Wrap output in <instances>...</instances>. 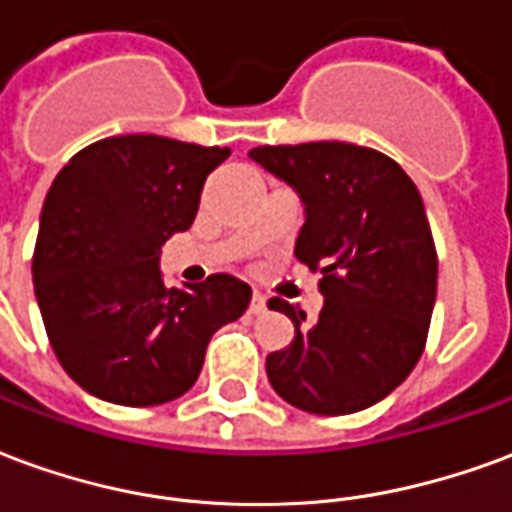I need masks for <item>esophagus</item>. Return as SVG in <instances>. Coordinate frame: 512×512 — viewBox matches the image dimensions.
<instances>
[{
  "mask_svg": "<svg viewBox=\"0 0 512 512\" xmlns=\"http://www.w3.org/2000/svg\"><path fill=\"white\" fill-rule=\"evenodd\" d=\"M263 310H266V296H263L260 290H255V293H252V301H249V312H252V315H260Z\"/></svg>",
  "mask_w": 512,
  "mask_h": 512,
  "instance_id": "34e87169",
  "label": "esophagus"
}]
</instances>
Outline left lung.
I'll use <instances>...</instances> for the list:
<instances>
[{
	"mask_svg": "<svg viewBox=\"0 0 512 512\" xmlns=\"http://www.w3.org/2000/svg\"><path fill=\"white\" fill-rule=\"evenodd\" d=\"M249 158L299 191L307 222L296 257L321 271L312 326L285 299L296 337L266 373L290 406L337 417L384 400L425 351L439 257L414 180L373 147L348 142L263 145Z\"/></svg>",
	"mask_w": 512,
	"mask_h": 512,
	"instance_id": "1",
	"label": "left lung"
}]
</instances>
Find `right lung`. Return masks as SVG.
Listing matches in <instances>:
<instances>
[{
  "mask_svg": "<svg viewBox=\"0 0 512 512\" xmlns=\"http://www.w3.org/2000/svg\"><path fill=\"white\" fill-rule=\"evenodd\" d=\"M227 156L156 134L109 136L51 183L32 282L62 370L90 395L134 408L175 400L200 376L213 332L249 307L252 288L230 274L167 288L158 268Z\"/></svg>",
  "mask_w": 512,
  "mask_h": 512,
  "instance_id": "right-lung-1",
  "label": "right lung"
}]
</instances>
